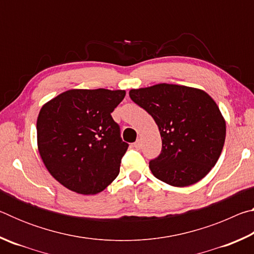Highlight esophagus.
Returning a JSON list of instances; mask_svg holds the SVG:
<instances>
[{
    "label": "esophagus",
    "mask_w": 254,
    "mask_h": 254,
    "mask_svg": "<svg viewBox=\"0 0 254 254\" xmlns=\"http://www.w3.org/2000/svg\"><path fill=\"white\" fill-rule=\"evenodd\" d=\"M133 145H134V147H135L136 149H140L141 145H142V144H141V140H136L135 142H134V144H133Z\"/></svg>",
    "instance_id": "obj_1"
}]
</instances>
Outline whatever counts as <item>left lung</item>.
<instances>
[{"label": "left lung", "instance_id": "8db88e82", "mask_svg": "<svg viewBox=\"0 0 254 254\" xmlns=\"http://www.w3.org/2000/svg\"><path fill=\"white\" fill-rule=\"evenodd\" d=\"M131 100L157 123L162 149L149 162L153 176L175 187L199 182L217 162L226 127L207 93L174 84L131 89Z\"/></svg>", "mask_w": 254, "mask_h": 254}]
</instances>
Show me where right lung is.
I'll return each instance as SVG.
<instances>
[{"mask_svg": "<svg viewBox=\"0 0 254 254\" xmlns=\"http://www.w3.org/2000/svg\"><path fill=\"white\" fill-rule=\"evenodd\" d=\"M124 91L70 89L42 106L38 149L46 168L63 186L97 194L118 177L128 144L111 113Z\"/></svg>", "mask_w": 254, "mask_h": 254, "instance_id": "1", "label": "right lung"}]
</instances>
